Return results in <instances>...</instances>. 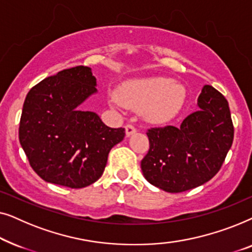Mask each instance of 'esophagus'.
Masks as SVG:
<instances>
[{"label":"esophagus","mask_w":252,"mask_h":252,"mask_svg":"<svg viewBox=\"0 0 252 252\" xmlns=\"http://www.w3.org/2000/svg\"><path fill=\"white\" fill-rule=\"evenodd\" d=\"M125 129H126V136L127 137L130 136V135H132V134H134V133L136 132L135 127H134L133 125H130V124H128V125H126Z\"/></svg>","instance_id":"esophagus-1"}]
</instances>
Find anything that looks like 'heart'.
Listing matches in <instances>:
<instances>
[{
	"mask_svg": "<svg viewBox=\"0 0 252 252\" xmlns=\"http://www.w3.org/2000/svg\"><path fill=\"white\" fill-rule=\"evenodd\" d=\"M116 98L126 108L143 110L148 122L163 124L174 118L181 110L186 89L167 78L132 79L119 86ZM117 101L112 99L111 105L117 106Z\"/></svg>",
	"mask_w": 252,
	"mask_h": 252,
	"instance_id": "b5f03b06",
	"label": "heart"
}]
</instances>
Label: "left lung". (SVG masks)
<instances>
[{
    "label": "left lung",
    "instance_id": "obj_1",
    "mask_svg": "<svg viewBox=\"0 0 252 252\" xmlns=\"http://www.w3.org/2000/svg\"><path fill=\"white\" fill-rule=\"evenodd\" d=\"M197 105V111L179 127L148 130L150 148L141 170L147 181L161 190L181 192L211 180L232 147L234 127L222 94L205 85Z\"/></svg>",
    "mask_w": 252,
    "mask_h": 252
}]
</instances>
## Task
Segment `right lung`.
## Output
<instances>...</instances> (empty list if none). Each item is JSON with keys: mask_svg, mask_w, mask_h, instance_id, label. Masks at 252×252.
I'll return each mask as SVG.
<instances>
[{"mask_svg": "<svg viewBox=\"0 0 252 252\" xmlns=\"http://www.w3.org/2000/svg\"><path fill=\"white\" fill-rule=\"evenodd\" d=\"M97 93L88 66L58 72L34 86L24 102L19 142L34 172L44 181L84 188L104 172L112 147L125 128L108 127L80 105Z\"/></svg>", "mask_w": 252, "mask_h": 252, "instance_id": "add662e5", "label": "right lung"}]
</instances>
